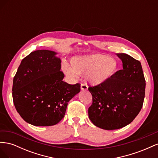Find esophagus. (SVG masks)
Listing matches in <instances>:
<instances>
[{
	"label": "esophagus",
	"instance_id": "obj_1",
	"mask_svg": "<svg viewBox=\"0 0 158 158\" xmlns=\"http://www.w3.org/2000/svg\"><path fill=\"white\" fill-rule=\"evenodd\" d=\"M88 88V86L85 84H81V89L82 90H87Z\"/></svg>",
	"mask_w": 158,
	"mask_h": 158
}]
</instances>
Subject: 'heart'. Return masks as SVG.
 <instances>
[{"label":"heart","mask_w":158,"mask_h":158,"mask_svg":"<svg viewBox=\"0 0 158 158\" xmlns=\"http://www.w3.org/2000/svg\"><path fill=\"white\" fill-rule=\"evenodd\" d=\"M70 66L63 63L62 69L69 78H74L76 74L85 73V78L93 85L106 83L116 73L118 63L112 56L103 54L76 56L72 58Z\"/></svg>","instance_id":"heart-1"}]
</instances>
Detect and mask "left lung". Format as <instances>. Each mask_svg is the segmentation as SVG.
<instances>
[{
  "label": "left lung",
  "mask_w": 158,
  "mask_h": 158,
  "mask_svg": "<svg viewBox=\"0 0 158 158\" xmlns=\"http://www.w3.org/2000/svg\"><path fill=\"white\" fill-rule=\"evenodd\" d=\"M123 69L106 83L89 86L92 104L88 116L95 126L115 130L130 124L139 113L145 96L146 80L139 60L125 53H117Z\"/></svg>",
  "instance_id": "8db88e82"
}]
</instances>
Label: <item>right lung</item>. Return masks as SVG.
<instances>
[{
    "label": "right lung",
    "instance_id": "obj_1",
    "mask_svg": "<svg viewBox=\"0 0 158 158\" xmlns=\"http://www.w3.org/2000/svg\"><path fill=\"white\" fill-rule=\"evenodd\" d=\"M49 50L31 52L23 59L14 76L12 98L21 117L34 126L48 127L64 117L70 100L80 91V84L63 80L61 60Z\"/></svg>",
    "mask_w": 158,
    "mask_h": 158
}]
</instances>
